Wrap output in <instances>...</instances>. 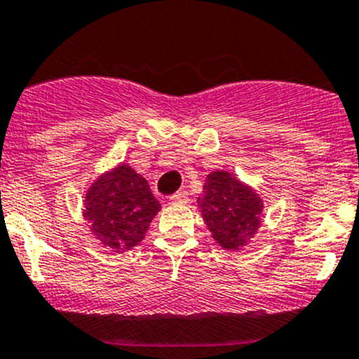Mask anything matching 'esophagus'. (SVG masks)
<instances>
[{
    "label": "esophagus",
    "mask_w": 359,
    "mask_h": 359,
    "mask_svg": "<svg viewBox=\"0 0 359 359\" xmlns=\"http://www.w3.org/2000/svg\"><path fill=\"white\" fill-rule=\"evenodd\" d=\"M169 201H171L172 204H187L188 194L187 191H176L175 195H171V197H169Z\"/></svg>",
    "instance_id": "34e87169"
}]
</instances>
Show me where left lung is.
Segmentation results:
<instances>
[{
    "label": "left lung",
    "instance_id": "obj_1",
    "mask_svg": "<svg viewBox=\"0 0 359 359\" xmlns=\"http://www.w3.org/2000/svg\"><path fill=\"white\" fill-rule=\"evenodd\" d=\"M197 202L212 239L225 250L246 246L260 226L262 198L226 171L208 175Z\"/></svg>",
    "mask_w": 359,
    "mask_h": 359
}]
</instances>
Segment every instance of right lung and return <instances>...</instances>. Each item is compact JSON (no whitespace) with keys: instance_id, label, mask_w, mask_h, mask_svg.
<instances>
[{"instance_id":"add662e5","label":"right lung","mask_w":359,"mask_h":359,"mask_svg":"<svg viewBox=\"0 0 359 359\" xmlns=\"http://www.w3.org/2000/svg\"><path fill=\"white\" fill-rule=\"evenodd\" d=\"M158 211L150 184L127 164L99 176L85 194L83 216L92 233L115 251L141 243Z\"/></svg>"}]
</instances>
